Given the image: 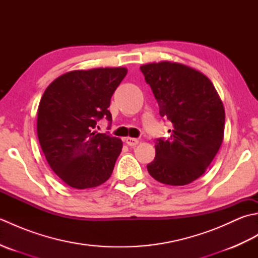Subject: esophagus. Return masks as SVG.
<instances>
[{
    "mask_svg": "<svg viewBox=\"0 0 258 258\" xmlns=\"http://www.w3.org/2000/svg\"><path fill=\"white\" fill-rule=\"evenodd\" d=\"M125 142L128 146H135V145L139 144V140L134 139V138H126Z\"/></svg>",
    "mask_w": 258,
    "mask_h": 258,
    "instance_id": "34e87169",
    "label": "esophagus"
}]
</instances>
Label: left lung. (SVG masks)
Instances as JSON below:
<instances>
[{
  "instance_id": "left-lung-1",
  "label": "left lung",
  "mask_w": 258,
  "mask_h": 258,
  "mask_svg": "<svg viewBox=\"0 0 258 258\" xmlns=\"http://www.w3.org/2000/svg\"><path fill=\"white\" fill-rule=\"evenodd\" d=\"M160 106L172 123L168 140H157L147 171L160 183L183 186L201 177L223 143L225 109L211 80L187 65L162 61L142 65Z\"/></svg>"
}]
</instances>
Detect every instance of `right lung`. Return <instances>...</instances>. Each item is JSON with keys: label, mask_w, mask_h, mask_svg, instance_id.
<instances>
[{"label": "right lung", "mask_w": 258, "mask_h": 258, "mask_svg": "<svg viewBox=\"0 0 258 258\" xmlns=\"http://www.w3.org/2000/svg\"><path fill=\"white\" fill-rule=\"evenodd\" d=\"M126 68H97L65 73L46 87L37 108V138L48 165L65 184L85 189L112 175L123 147L114 136L97 133Z\"/></svg>", "instance_id": "obj_1"}]
</instances>
